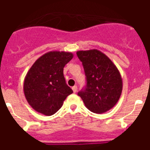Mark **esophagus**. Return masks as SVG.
I'll use <instances>...</instances> for the list:
<instances>
[{
    "instance_id": "esophagus-1",
    "label": "esophagus",
    "mask_w": 150,
    "mask_h": 150,
    "mask_svg": "<svg viewBox=\"0 0 150 150\" xmlns=\"http://www.w3.org/2000/svg\"><path fill=\"white\" fill-rule=\"evenodd\" d=\"M72 89L74 93H76V91H77V86H74L72 87Z\"/></svg>"
}]
</instances>
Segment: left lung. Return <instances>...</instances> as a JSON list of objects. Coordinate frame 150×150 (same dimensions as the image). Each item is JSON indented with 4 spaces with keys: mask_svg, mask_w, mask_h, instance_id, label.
Listing matches in <instances>:
<instances>
[{
    "mask_svg": "<svg viewBox=\"0 0 150 150\" xmlns=\"http://www.w3.org/2000/svg\"><path fill=\"white\" fill-rule=\"evenodd\" d=\"M86 76V86L78 92L85 106L95 113H104L114 107L121 96L122 79L113 62L98 50L77 51Z\"/></svg>",
    "mask_w": 150,
    "mask_h": 150,
    "instance_id": "obj_1",
    "label": "left lung"
}]
</instances>
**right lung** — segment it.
I'll list each match as a JSON object with an SVG mask.
<instances>
[{"mask_svg":"<svg viewBox=\"0 0 150 150\" xmlns=\"http://www.w3.org/2000/svg\"><path fill=\"white\" fill-rule=\"evenodd\" d=\"M73 57L69 52H48L30 67L25 77L23 90L28 103L34 110L52 116L73 93L66 84L63 73L65 64Z\"/></svg>","mask_w":150,"mask_h":150,"instance_id":"1","label":"right lung"}]
</instances>
